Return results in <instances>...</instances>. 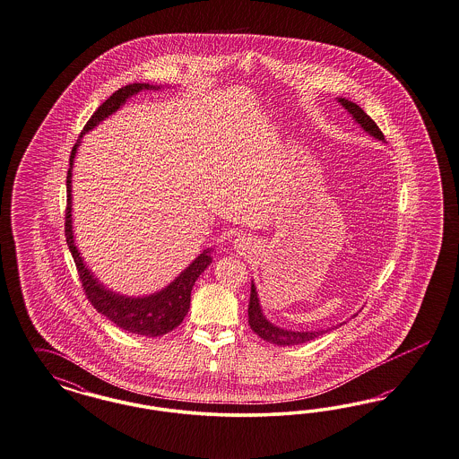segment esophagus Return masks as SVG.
Wrapping results in <instances>:
<instances>
[{
	"instance_id": "esophagus-1",
	"label": "esophagus",
	"mask_w": 459,
	"mask_h": 459,
	"mask_svg": "<svg viewBox=\"0 0 459 459\" xmlns=\"http://www.w3.org/2000/svg\"><path fill=\"white\" fill-rule=\"evenodd\" d=\"M236 247H238V251H244L246 249V240L244 238H238L236 240Z\"/></svg>"
}]
</instances>
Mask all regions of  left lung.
<instances>
[{
  "instance_id": "obj_1",
  "label": "left lung",
  "mask_w": 459,
  "mask_h": 459,
  "mask_svg": "<svg viewBox=\"0 0 459 459\" xmlns=\"http://www.w3.org/2000/svg\"><path fill=\"white\" fill-rule=\"evenodd\" d=\"M337 103L342 105V108L348 111L349 115L352 117V120L358 124V126L363 128L366 134H369L371 137H375L377 141L385 143V135L381 134L378 126L369 118V115L364 113L361 107H358L356 103H352L351 100L346 98H335ZM356 316V314H354ZM344 324V322H342ZM342 324H337L333 327L329 329H320V331H290V329H283L276 324H273L269 320L268 316H264L263 312V307H261V300H259V295H257V290L254 281H251V300H249V325L253 329L254 333H257L261 339H264L266 342L271 344H276V346H299L303 342H308L312 339H316L322 333H329L333 329L341 327Z\"/></svg>"
}]
</instances>
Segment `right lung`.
<instances>
[{"label":"right lung","instance_id":"1","mask_svg":"<svg viewBox=\"0 0 459 459\" xmlns=\"http://www.w3.org/2000/svg\"><path fill=\"white\" fill-rule=\"evenodd\" d=\"M160 88L162 86L149 84V82H132L115 91L103 105H100V108L93 113V117L82 128L78 143L73 147L71 159H69V171H67L65 242L74 257L86 297L93 303L96 310L111 320L117 327L143 337H160L164 333H171L183 322V318L190 310L193 285L213 261L212 257L213 247H206L205 251L198 254L191 261V264H188V268L183 269L169 285L160 288L151 295L130 297V295L113 291L108 286L103 285L96 278L95 273L86 266L84 257L81 255L80 249L76 246L74 227H73V168H74V159L78 154L84 134L100 126L115 111L120 110L132 96L139 95L141 91H159Z\"/></svg>","mask_w":459,"mask_h":459}]
</instances>
